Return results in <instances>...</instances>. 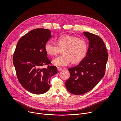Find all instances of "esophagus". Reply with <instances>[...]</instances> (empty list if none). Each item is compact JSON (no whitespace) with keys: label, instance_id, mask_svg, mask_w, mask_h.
I'll return each instance as SVG.
<instances>
[{"label":"esophagus","instance_id":"1","mask_svg":"<svg viewBox=\"0 0 121 121\" xmlns=\"http://www.w3.org/2000/svg\"><path fill=\"white\" fill-rule=\"evenodd\" d=\"M57 69H58V71H60L62 70V69H63V68H62L57 67Z\"/></svg>","mask_w":121,"mask_h":121}]
</instances>
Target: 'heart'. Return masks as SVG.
I'll list each match as a JSON object with an SVG mask.
<instances>
[{"mask_svg":"<svg viewBox=\"0 0 121 121\" xmlns=\"http://www.w3.org/2000/svg\"><path fill=\"white\" fill-rule=\"evenodd\" d=\"M57 46L47 42L44 44L46 53L52 56L58 54L62 50V56L57 57L52 61L57 66H65L71 62L73 64L81 62L86 55L88 45L86 41L82 38L70 35H63L56 40Z\"/></svg>","mask_w":121,"mask_h":121,"instance_id":"1","label":"heart"}]
</instances>
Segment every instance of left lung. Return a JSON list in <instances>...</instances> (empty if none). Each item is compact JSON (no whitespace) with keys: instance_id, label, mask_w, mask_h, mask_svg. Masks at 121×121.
Segmentation results:
<instances>
[{"instance_id":"obj_1","label":"left lung","mask_w":121,"mask_h":121,"mask_svg":"<svg viewBox=\"0 0 121 121\" xmlns=\"http://www.w3.org/2000/svg\"><path fill=\"white\" fill-rule=\"evenodd\" d=\"M83 34L89 41L86 56L78 65L68 69L70 77L65 83L68 91L77 95L87 93L99 83L105 74L108 57L100 37L87 32Z\"/></svg>"}]
</instances>
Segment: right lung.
<instances>
[{
	"instance_id": "1",
	"label": "right lung",
	"mask_w": 121,
	"mask_h": 121,
	"mask_svg": "<svg viewBox=\"0 0 121 121\" xmlns=\"http://www.w3.org/2000/svg\"><path fill=\"white\" fill-rule=\"evenodd\" d=\"M52 37L49 29L37 28L23 36L18 41L13 56V64L18 80L28 92L40 95L50 87V78L57 73L44 50V44ZM47 68H43L44 65Z\"/></svg>"
}]
</instances>
